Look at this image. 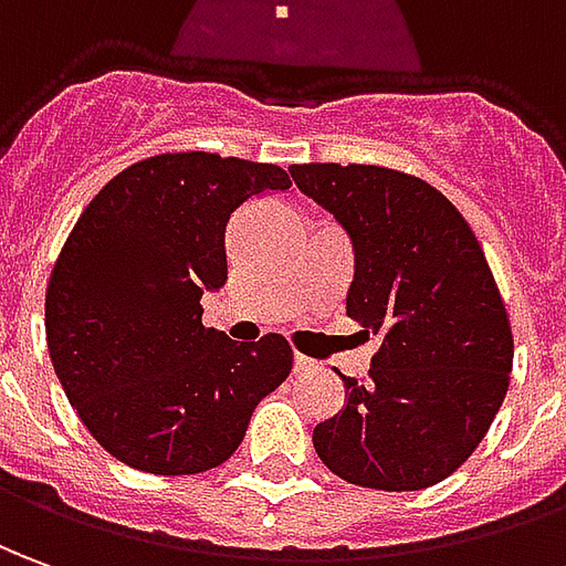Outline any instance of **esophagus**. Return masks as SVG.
Wrapping results in <instances>:
<instances>
[{
  "label": "esophagus",
  "instance_id": "obj_1",
  "mask_svg": "<svg viewBox=\"0 0 566 566\" xmlns=\"http://www.w3.org/2000/svg\"><path fill=\"white\" fill-rule=\"evenodd\" d=\"M311 360H307V357H302V354H295V360H292V369H295V373H305V369H311Z\"/></svg>",
  "mask_w": 566,
  "mask_h": 566
}]
</instances>
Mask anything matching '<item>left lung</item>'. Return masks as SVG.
<instances>
[{"label": "left lung", "instance_id": "obj_1", "mask_svg": "<svg viewBox=\"0 0 566 566\" xmlns=\"http://www.w3.org/2000/svg\"><path fill=\"white\" fill-rule=\"evenodd\" d=\"M292 181L348 231V317L379 350L345 407L314 428L342 481L424 490L484 440L509 391L514 338L484 249L440 190L385 166L307 163Z\"/></svg>", "mask_w": 566, "mask_h": 566}]
</instances>
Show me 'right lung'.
<instances>
[{"mask_svg":"<svg viewBox=\"0 0 566 566\" xmlns=\"http://www.w3.org/2000/svg\"><path fill=\"white\" fill-rule=\"evenodd\" d=\"M290 185L271 163L159 154L107 181L70 231L45 292L49 354L88 434L128 469H216L290 376L283 335L237 345L200 305L228 280L233 212Z\"/></svg>","mask_w":566,"mask_h":566,"instance_id":"right-lung-1","label":"right lung"}]
</instances>
